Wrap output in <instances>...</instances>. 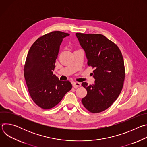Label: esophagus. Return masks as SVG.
Returning a JSON list of instances; mask_svg holds the SVG:
<instances>
[{
    "instance_id": "esophagus-1",
    "label": "esophagus",
    "mask_w": 147,
    "mask_h": 147,
    "mask_svg": "<svg viewBox=\"0 0 147 147\" xmlns=\"http://www.w3.org/2000/svg\"><path fill=\"white\" fill-rule=\"evenodd\" d=\"M81 85V83L79 82H73V87L75 88H77L80 87Z\"/></svg>"
}]
</instances>
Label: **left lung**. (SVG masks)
Returning <instances> with one entry per match:
<instances>
[{
	"mask_svg": "<svg viewBox=\"0 0 147 147\" xmlns=\"http://www.w3.org/2000/svg\"><path fill=\"white\" fill-rule=\"evenodd\" d=\"M88 59V66L94 69L92 85L82 86L87 95L82 103L89 112L97 113L109 108L120 95L125 78L123 57L119 47L102 34H76Z\"/></svg>",
	"mask_w": 147,
	"mask_h": 147,
	"instance_id": "8db88e82",
	"label": "left lung"
}]
</instances>
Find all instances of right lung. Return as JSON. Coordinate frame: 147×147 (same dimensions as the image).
Segmentation results:
<instances>
[{
	"mask_svg": "<svg viewBox=\"0 0 147 147\" xmlns=\"http://www.w3.org/2000/svg\"><path fill=\"white\" fill-rule=\"evenodd\" d=\"M68 33L52 31L38 38L31 47L24 67V76L31 98L42 109H49L72 88L69 81L53 74L59 47Z\"/></svg>",
	"mask_w": 147,
	"mask_h": 147,
	"instance_id": "right-lung-1",
	"label": "right lung"
}]
</instances>
